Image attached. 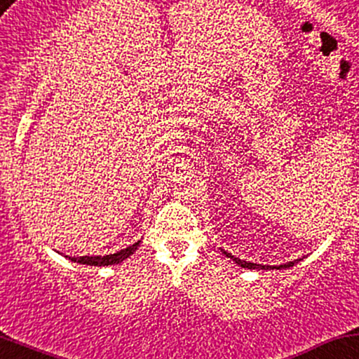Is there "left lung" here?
Instances as JSON below:
<instances>
[{"label": "left lung", "mask_w": 359, "mask_h": 359, "mask_svg": "<svg viewBox=\"0 0 359 359\" xmlns=\"http://www.w3.org/2000/svg\"><path fill=\"white\" fill-rule=\"evenodd\" d=\"M220 251H222L224 255L227 256V257H231V259L233 261V263H236V264H239L241 268H248V269H285V268H292V266H295V264L299 263V261L304 259V257H300V259H293V261H290V263L280 264V266H269V264H256V263H251V261H244V259H239V257L232 256L231 252L224 251V249H220Z\"/></svg>", "instance_id": "8db88e82"}]
</instances>
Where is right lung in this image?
<instances>
[{
	"label": "right lung",
	"instance_id": "obj_1",
	"mask_svg": "<svg viewBox=\"0 0 359 359\" xmlns=\"http://www.w3.org/2000/svg\"><path fill=\"white\" fill-rule=\"evenodd\" d=\"M140 241H137L132 245H128L126 249H120V251L114 252V255H104V256H64L67 259H71L72 263H79V264H88V266H111V264H118L122 261H126L127 257H130L135 252V249L139 248Z\"/></svg>",
	"mask_w": 359,
	"mask_h": 359
}]
</instances>
